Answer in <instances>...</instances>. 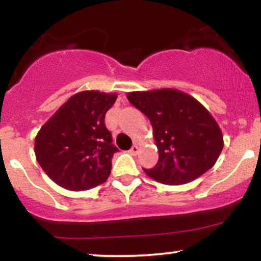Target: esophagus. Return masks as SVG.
Wrapping results in <instances>:
<instances>
[{
    "mask_svg": "<svg viewBox=\"0 0 261 261\" xmlns=\"http://www.w3.org/2000/svg\"><path fill=\"white\" fill-rule=\"evenodd\" d=\"M139 151H140L139 146L134 145V146H133V147H131V148H130V151H128V152H130V153H131V154H133V155H136L137 153H139Z\"/></svg>",
    "mask_w": 261,
    "mask_h": 261,
    "instance_id": "esophagus-1",
    "label": "esophagus"
}]
</instances>
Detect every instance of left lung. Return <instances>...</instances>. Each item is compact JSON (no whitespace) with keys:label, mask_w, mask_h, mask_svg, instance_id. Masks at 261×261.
Listing matches in <instances>:
<instances>
[{"label":"left lung","mask_w":261,"mask_h":261,"mask_svg":"<svg viewBox=\"0 0 261 261\" xmlns=\"http://www.w3.org/2000/svg\"><path fill=\"white\" fill-rule=\"evenodd\" d=\"M127 99L151 121L160 158L149 178L167 185L195 180L216 163L223 136L200 101L178 89L127 93Z\"/></svg>","instance_id":"left-lung-1"}]
</instances>
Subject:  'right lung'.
<instances>
[{"mask_svg":"<svg viewBox=\"0 0 261 261\" xmlns=\"http://www.w3.org/2000/svg\"><path fill=\"white\" fill-rule=\"evenodd\" d=\"M116 97L115 93L80 92L41 126L35 137V157L60 187L88 190L108 179L119 149L104 119Z\"/></svg>","mask_w":261,"mask_h":261,"instance_id":"1","label":"right lung"}]
</instances>
